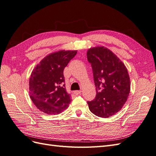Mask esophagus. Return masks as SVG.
I'll return each mask as SVG.
<instances>
[{
	"label": "esophagus",
	"mask_w": 156,
	"mask_h": 156,
	"mask_svg": "<svg viewBox=\"0 0 156 156\" xmlns=\"http://www.w3.org/2000/svg\"><path fill=\"white\" fill-rule=\"evenodd\" d=\"M81 90H75L73 91V94H75V95H79V94H81Z\"/></svg>",
	"instance_id": "1"
}]
</instances>
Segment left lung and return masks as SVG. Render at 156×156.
<instances>
[{"instance_id":"8db88e82","label":"left lung","mask_w":156,"mask_h":156,"mask_svg":"<svg viewBox=\"0 0 156 156\" xmlns=\"http://www.w3.org/2000/svg\"><path fill=\"white\" fill-rule=\"evenodd\" d=\"M91 64L96 96L88 101L93 114L108 118L121 110L130 92V79L124 64L105 47H95L87 51Z\"/></svg>"}]
</instances>
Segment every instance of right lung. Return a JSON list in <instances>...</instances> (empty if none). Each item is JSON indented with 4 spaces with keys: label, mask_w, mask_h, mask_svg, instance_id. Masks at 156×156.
Segmentation results:
<instances>
[{
    "label": "right lung",
    "mask_w": 156,
    "mask_h": 156,
    "mask_svg": "<svg viewBox=\"0 0 156 156\" xmlns=\"http://www.w3.org/2000/svg\"><path fill=\"white\" fill-rule=\"evenodd\" d=\"M77 53L61 50L42 59L32 70L29 80L30 97L38 109L48 115H58L71 102L66 90L64 69Z\"/></svg>",
    "instance_id": "right-lung-1"
}]
</instances>
